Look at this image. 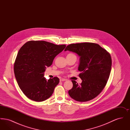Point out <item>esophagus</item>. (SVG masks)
<instances>
[{
	"label": "esophagus",
	"instance_id": "1",
	"mask_svg": "<svg viewBox=\"0 0 130 130\" xmlns=\"http://www.w3.org/2000/svg\"><path fill=\"white\" fill-rule=\"evenodd\" d=\"M67 80L65 78H60V81H66Z\"/></svg>",
	"mask_w": 130,
	"mask_h": 130
}]
</instances>
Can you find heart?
I'll list each match as a JSON object with an SVG mask.
<instances>
[{
    "label": "heart",
    "mask_w": 130,
    "mask_h": 130,
    "mask_svg": "<svg viewBox=\"0 0 130 130\" xmlns=\"http://www.w3.org/2000/svg\"><path fill=\"white\" fill-rule=\"evenodd\" d=\"M75 56L74 55V54H71V53H70V54H69L67 56Z\"/></svg>",
    "instance_id": "b5f03b06"
}]
</instances>
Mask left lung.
<instances>
[{"label":"left lung","instance_id":"1","mask_svg":"<svg viewBox=\"0 0 130 130\" xmlns=\"http://www.w3.org/2000/svg\"><path fill=\"white\" fill-rule=\"evenodd\" d=\"M69 51L80 56L78 70L82 79L80 84L72 80L73 87L68 91L76 101L85 102L96 97L104 88L111 73L110 54L99 44L90 42L71 44L65 51Z\"/></svg>","mask_w":130,"mask_h":130}]
</instances>
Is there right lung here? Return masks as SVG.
Instances as JSON below:
<instances>
[{"label": "right lung", "instance_id": "obj_1", "mask_svg": "<svg viewBox=\"0 0 130 130\" xmlns=\"http://www.w3.org/2000/svg\"><path fill=\"white\" fill-rule=\"evenodd\" d=\"M66 47L45 41H29L19 50L14 63V73L20 89L32 100L43 101L52 95L59 83L57 77H44L47 67Z\"/></svg>", "mask_w": 130, "mask_h": 130}]
</instances>
